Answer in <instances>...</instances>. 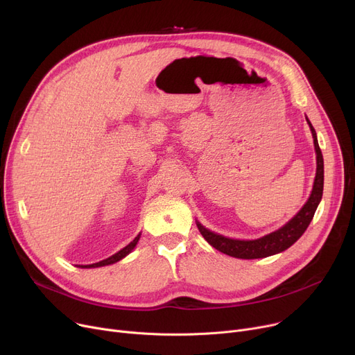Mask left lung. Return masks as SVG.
Returning <instances> with one entry per match:
<instances>
[{"label":"left lung","instance_id":"obj_1","mask_svg":"<svg viewBox=\"0 0 355 355\" xmlns=\"http://www.w3.org/2000/svg\"><path fill=\"white\" fill-rule=\"evenodd\" d=\"M306 122L311 128L313 146L316 153V174H315L312 193L308 201L304 204V207L297 211V214L293 218H291L285 226L256 240H239V239L225 237L214 232H210L209 229L201 226V223L197 221V227L200 233L214 249L237 259H260V257H268V256L286 250L305 233L309 223L312 221L316 207H318V204L322 198V191H324V158L318 145V139H316L315 129L308 118H306Z\"/></svg>","mask_w":355,"mask_h":355}]
</instances>
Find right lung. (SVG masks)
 <instances>
[{
    "label": "right lung",
    "instance_id": "obj_1",
    "mask_svg": "<svg viewBox=\"0 0 355 355\" xmlns=\"http://www.w3.org/2000/svg\"><path fill=\"white\" fill-rule=\"evenodd\" d=\"M139 237H141V233L130 241V243L128 245V246H125L123 249H121L118 253H115V254H112L110 257H107V259H105V260H101V262H98V263H92V265H79V268H101V266H106V265H112V263H116V262H119L121 259H123L125 256H128L130 252L134 250V248L137 246V243H138V240H139Z\"/></svg>",
    "mask_w": 355,
    "mask_h": 355
}]
</instances>
